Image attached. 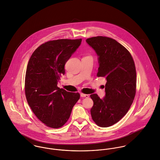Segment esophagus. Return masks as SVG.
<instances>
[{
  "mask_svg": "<svg viewBox=\"0 0 160 160\" xmlns=\"http://www.w3.org/2000/svg\"><path fill=\"white\" fill-rule=\"evenodd\" d=\"M81 97H86V98H88L89 97V95L88 94H84V93H81Z\"/></svg>",
  "mask_w": 160,
  "mask_h": 160,
  "instance_id": "obj_1",
  "label": "esophagus"
}]
</instances>
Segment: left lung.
I'll return each instance as SVG.
<instances>
[{
  "label": "left lung",
  "instance_id": "obj_1",
  "mask_svg": "<svg viewBox=\"0 0 160 160\" xmlns=\"http://www.w3.org/2000/svg\"><path fill=\"white\" fill-rule=\"evenodd\" d=\"M98 57L97 76L107 79L105 96L91 95L92 118L100 127L118 122L129 110L136 92V70L129 52L112 38L97 36L86 39Z\"/></svg>",
  "mask_w": 160,
  "mask_h": 160
}]
</instances>
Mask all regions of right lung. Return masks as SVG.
I'll use <instances>...</instances> for the list:
<instances>
[{
	"label": "right lung",
	"instance_id": "1",
	"mask_svg": "<svg viewBox=\"0 0 160 160\" xmlns=\"http://www.w3.org/2000/svg\"><path fill=\"white\" fill-rule=\"evenodd\" d=\"M82 39H58L42 44L32 53L25 76V95L36 117L47 126L59 128L68 120L79 93L57 87L65 65Z\"/></svg>",
	"mask_w": 160,
	"mask_h": 160
}]
</instances>
